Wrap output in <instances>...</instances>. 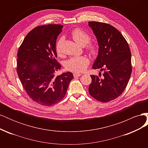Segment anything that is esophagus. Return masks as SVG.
I'll use <instances>...</instances> for the list:
<instances>
[{
    "instance_id": "1",
    "label": "esophagus",
    "mask_w": 148,
    "mask_h": 148,
    "mask_svg": "<svg viewBox=\"0 0 148 148\" xmlns=\"http://www.w3.org/2000/svg\"><path fill=\"white\" fill-rule=\"evenodd\" d=\"M73 76H74V77H80V76H82V74L81 73H73Z\"/></svg>"
}]
</instances>
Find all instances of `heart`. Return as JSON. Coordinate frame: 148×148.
<instances>
[{
    "label": "heart",
    "instance_id": "b5f03b06",
    "mask_svg": "<svg viewBox=\"0 0 148 148\" xmlns=\"http://www.w3.org/2000/svg\"><path fill=\"white\" fill-rule=\"evenodd\" d=\"M74 41L77 42L79 45L82 46H86L90 41V36L84 31L79 28H75L71 33ZM64 39L60 38L56 44V50L58 55H60L62 53L61 46L63 42ZM88 49L92 54H95L97 52V48L96 46L93 44H90L88 47ZM89 60L85 56H75L70 58V59L66 60L65 66V68L70 71L73 72H82L89 65Z\"/></svg>",
    "mask_w": 148,
    "mask_h": 148
}]
</instances>
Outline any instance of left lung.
I'll return each mask as SVG.
<instances>
[{
    "mask_svg": "<svg viewBox=\"0 0 148 148\" xmlns=\"http://www.w3.org/2000/svg\"><path fill=\"white\" fill-rule=\"evenodd\" d=\"M88 25L97 39L99 49L92 68L104 71L102 78L91 75L89 93L96 100L107 102L121 95L130 78L131 52L126 40L110 25L89 21ZM99 72V76H100Z\"/></svg>",
    "mask_w": 148,
    "mask_h": 148,
    "instance_id": "1",
    "label": "left lung"
}]
</instances>
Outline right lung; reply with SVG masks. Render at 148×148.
<instances>
[{"mask_svg":"<svg viewBox=\"0 0 148 148\" xmlns=\"http://www.w3.org/2000/svg\"><path fill=\"white\" fill-rule=\"evenodd\" d=\"M64 26H39L26 36L18 51L16 71L25 91L38 104L51 106L66 95L73 75L67 71L55 73L61 69L58 62L56 44Z\"/></svg>","mask_w":148,"mask_h":148,"instance_id":"add662e5","label":"right lung"}]
</instances>
